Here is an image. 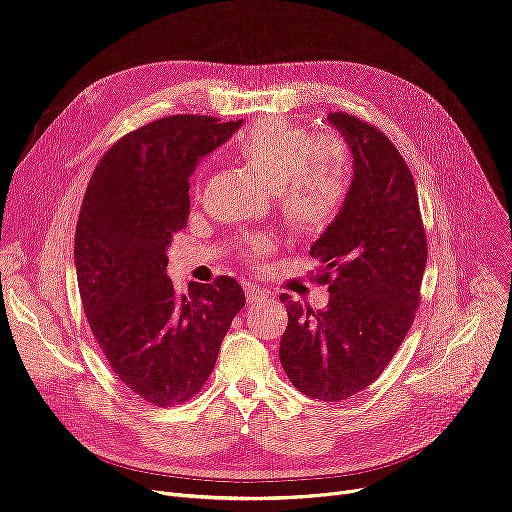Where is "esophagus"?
<instances>
[{
	"label": "esophagus",
	"instance_id": "esophagus-1",
	"mask_svg": "<svg viewBox=\"0 0 512 512\" xmlns=\"http://www.w3.org/2000/svg\"><path fill=\"white\" fill-rule=\"evenodd\" d=\"M244 295H247L249 305H261L265 301H270V293L261 291L259 286H247V288H244Z\"/></svg>",
	"mask_w": 512,
	"mask_h": 512
}]
</instances>
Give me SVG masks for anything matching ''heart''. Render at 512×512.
Returning <instances> with one entry per match:
<instances>
[{"instance_id": "b5f03b06", "label": "heart", "mask_w": 512, "mask_h": 512, "mask_svg": "<svg viewBox=\"0 0 512 512\" xmlns=\"http://www.w3.org/2000/svg\"><path fill=\"white\" fill-rule=\"evenodd\" d=\"M234 154L259 180L276 190L284 226L295 236L324 234L341 215L351 192V157L347 146L280 117L263 119L234 144ZM270 242L257 238L249 259L270 253Z\"/></svg>"}]
</instances>
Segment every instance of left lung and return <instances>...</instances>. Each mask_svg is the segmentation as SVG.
Instances as JSON below:
<instances>
[{
  "instance_id": "left-lung-1",
  "label": "left lung",
  "mask_w": 512,
  "mask_h": 512,
  "mask_svg": "<svg viewBox=\"0 0 512 512\" xmlns=\"http://www.w3.org/2000/svg\"><path fill=\"white\" fill-rule=\"evenodd\" d=\"M353 154L347 203L309 255L322 265L326 309L282 295L288 326L280 362L307 397L341 402L372 385L406 339L427 265L412 171L383 131L347 113H330Z\"/></svg>"
}]
</instances>
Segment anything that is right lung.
<instances>
[{
  "label": "right lung",
  "mask_w": 512,
  "mask_h": 512,
  "mask_svg": "<svg viewBox=\"0 0 512 512\" xmlns=\"http://www.w3.org/2000/svg\"><path fill=\"white\" fill-rule=\"evenodd\" d=\"M240 123L171 115L129 131L106 150L83 196L75 232L83 311L119 381L152 406L201 391L244 307L230 276L190 282L188 295H177L165 253L186 228L194 167Z\"/></svg>",
  "instance_id": "add662e5"
}]
</instances>
